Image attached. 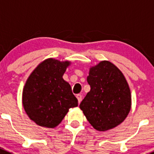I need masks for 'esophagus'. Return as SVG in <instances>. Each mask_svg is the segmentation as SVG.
<instances>
[{
	"label": "esophagus",
	"mask_w": 154,
	"mask_h": 154,
	"mask_svg": "<svg viewBox=\"0 0 154 154\" xmlns=\"http://www.w3.org/2000/svg\"><path fill=\"white\" fill-rule=\"evenodd\" d=\"M76 97H77V100H78V103H80L82 100V95L80 94H77V96H76Z\"/></svg>",
	"instance_id": "obj_1"
}]
</instances>
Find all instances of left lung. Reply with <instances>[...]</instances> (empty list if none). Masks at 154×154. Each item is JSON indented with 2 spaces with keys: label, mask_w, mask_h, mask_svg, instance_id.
Here are the masks:
<instances>
[{
  "label": "left lung",
  "mask_w": 154,
  "mask_h": 154,
  "mask_svg": "<svg viewBox=\"0 0 154 154\" xmlns=\"http://www.w3.org/2000/svg\"><path fill=\"white\" fill-rule=\"evenodd\" d=\"M91 89L80 104L95 130L106 131L120 125L131 108V93L122 71L109 61L91 67L87 77Z\"/></svg>",
  "instance_id": "8db88e82"
}]
</instances>
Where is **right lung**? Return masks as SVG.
<instances>
[{
  "label": "right lung",
  "mask_w": 154,
  "mask_h": 154,
  "mask_svg": "<svg viewBox=\"0 0 154 154\" xmlns=\"http://www.w3.org/2000/svg\"><path fill=\"white\" fill-rule=\"evenodd\" d=\"M70 62L48 59L40 63L27 79L22 93L24 110L41 127L54 128L70 108L78 106L71 86L63 76Z\"/></svg>",
  "instance_id": "obj_1"
}]
</instances>
